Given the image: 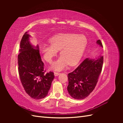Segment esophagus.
<instances>
[{
  "mask_svg": "<svg viewBox=\"0 0 123 123\" xmlns=\"http://www.w3.org/2000/svg\"><path fill=\"white\" fill-rule=\"evenodd\" d=\"M59 74H60V73L56 72H54V75H55V76H58V75H59Z\"/></svg>",
  "mask_w": 123,
  "mask_h": 123,
  "instance_id": "1",
  "label": "esophagus"
}]
</instances>
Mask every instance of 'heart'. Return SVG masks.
<instances>
[{"label": "heart", "mask_w": 123, "mask_h": 123, "mask_svg": "<svg viewBox=\"0 0 123 123\" xmlns=\"http://www.w3.org/2000/svg\"><path fill=\"white\" fill-rule=\"evenodd\" d=\"M49 41L51 44L42 46L41 52L45 61L51 63L60 50L61 56L52 66V68L57 71L65 69L69 64L76 65L80 61L87 44L85 35L74 33H61L51 37Z\"/></svg>", "instance_id": "obj_1"}]
</instances>
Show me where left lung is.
Returning a JSON list of instances; mask_svg holds the SVG:
<instances>
[{"mask_svg":"<svg viewBox=\"0 0 123 123\" xmlns=\"http://www.w3.org/2000/svg\"><path fill=\"white\" fill-rule=\"evenodd\" d=\"M96 43L103 47L100 40ZM103 58V56L97 59L86 58L76 69L68 74L67 90L73 98L84 99L94 90L102 72Z\"/></svg>","mask_w":123,"mask_h":123,"instance_id":"obj_1","label":"left lung"}]
</instances>
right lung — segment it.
<instances>
[{"label":"right lung","mask_w":123,"mask_h":123,"mask_svg":"<svg viewBox=\"0 0 123 123\" xmlns=\"http://www.w3.org/2000/svg\"><path fill=\"white\" fill-rule=\"evenodd\" d=\"M29 37L30 35L26 32L20 41L18 73L25 92L32 98L40 99L47 95L54 74L51 71L46 73L38 46L32 45Z\"/></svg>","instance_id":"right-lung-1"}]
</instances>
